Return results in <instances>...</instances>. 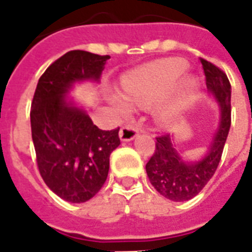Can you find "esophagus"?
I'll return each instance as SVG.
<instances>
[{
	"mask_svg": "<svg viewBox=\"0 0 252 252\" xmlns=\"http://www.w3.org/2000/svg\"><path fill=\"white\" fill-rule=\"evenodd\" d=\"M136 134H138V128L134 127L132 125L126 124L124 125L120 130V138L122 142H128V140H132L135 138Z\"/></svg>",
	"mask_w": 252,
	"mask_h": 252,
	"instance_id": "obj_1",
	"label": "esophagus"
}]
</instances>
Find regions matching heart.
<instances>
[{
	"label": "heart",
	"instance_id": "1",
	"mask_svg": "<svg viewBox=\"0 0 252 252\" xmlns=\"http://www.w3.org/2000/svg\"><path fill=\"white\" fill-rule=\"evenodd\" d=\"M186 62L182 60H166L132 72L124 79V96L128 102L139 106H148L172 91L177 80L186 71ZM194 91V82L186 80L177 87L170 101L160 109L161 117L169 118L186 105ZM114 105L120 112L128 110V104L121 96H114Z\"/></svg>",
	"mask_w": 252,
	"mask_h": 252
}]
</instances>
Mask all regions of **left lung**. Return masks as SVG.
Masks as SVG:
<instances>
[{"instance_id":"1","label":"left lung","mask_w":252,"mask_h":252,"mask_svg":"<svg viewBox=\"0 0 252 252\" xmlns=\"http://www.w3.org/2000/svg\"><path fill=\"white\" fill-rule=\"evenodd\" d=\"M200 63L206 76L207 88L215 94L221 109L220 127L213 138L208 154L199 162L186 164L177 154L170 136L158 135L154 155L146 164L147 176L152 186L173 202L190 200L203 190L220 164L230 130V82L226 74L212 62L200 58Z\"/></svg>"}]
</instances>
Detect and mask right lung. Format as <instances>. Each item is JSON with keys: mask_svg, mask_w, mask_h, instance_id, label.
<instances>
[{"mask_svg": "<svg viewBox=\"0 0 252 252\" xmlns=\"http://www.w3.org/2000/svg\"><path fill=\"white\" fill-rule=\"evenodd\" d=\"M109 56L70 50L40 76L32 98L31 131L36 162L45 185L66 202L83 203L97 194L120 146V127L101 130L65 94L74 82L100 78Z\"/></svg>", "mask_w": 252, "mask_h": 252, "instance_id": "add662e5", "label": "right lung"}]
</instances>
